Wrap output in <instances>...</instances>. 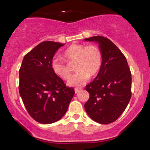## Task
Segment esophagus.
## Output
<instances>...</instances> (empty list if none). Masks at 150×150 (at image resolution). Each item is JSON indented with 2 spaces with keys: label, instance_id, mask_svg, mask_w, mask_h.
<instances>
[{
  "label": "esophagus",
  "instance_id": "esophagus-1",
  "mask_svg": "<svg viewBox=\"0 0 150 150\" xmlns=\"http://www.w3.org/2000/svg\"><path fill=\"white\" fill-rule=\"evenodd\" d=\"M74 90H75V93H79L80 91H81V89H79V88H75Z\"/></svg>",
  "mask_w": 150,
  "mask_h": 150
}]
</instances>
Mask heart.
<instances>
[{"instance_id":"b5f03b06","label":"heart","mask_w":150,"mask_h":150,"mask_svg":"<svg viewBox=\"0 0 150 150\" xmlns=\"http://www.w3.org/2000/svg\"><path fill=\"white\" fill-rule=\"evenodd\" d=\"M63 57L69 64L76 63L75 71L67 85L71 87H81L85 85L90 76H94L99 71L102 65L101 50L95 45L71 44L64 51ZM51 69L57 76L66 81L71 75V71L63 61L54 59L51 63Z\"/></svg>"}]
</instances>
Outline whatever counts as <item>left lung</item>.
<instances>
[{
	"label": "left lung",
	"instance_id": "left-lung-1",
	"mask_svg": "<svg viewBox=\"0 0 150 150\" xmlns=\"http://www.w3.org/2000/svg\"><path fill=\"white\" fill-rule=\"evenodd\" d=\"M85 41L99 44L102 61L99 73L86 85L89 98L85 109L91 119L102 124L114 122L124 111L131 98L132 77L126 57L108 38L94 36Z\"/></svg>",
	"mask_w": 150,
	"mask_h": 150
}]
</instances>
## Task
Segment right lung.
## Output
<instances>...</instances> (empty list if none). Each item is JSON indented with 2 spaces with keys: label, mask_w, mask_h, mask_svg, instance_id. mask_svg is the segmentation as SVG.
Listing matches in <instances>:
<instances>
[{
  "label": "right lung",
  "mask_w": 150,
  "mask_h": 150,
  "mask_svg": "<svg viewBox=\"0 0 150 150\" xmlns=\"http://www.w3.org/2000/svg\"><path fill=\"white\" fill-rule=\"evenodd\" d=\"M61 43L45 41L24 56L19 70V92L31 117L49 124L62 118L74 95L51 69V63Z\"/></svg>",
  "instance_id": "1"
}]
</instances>
